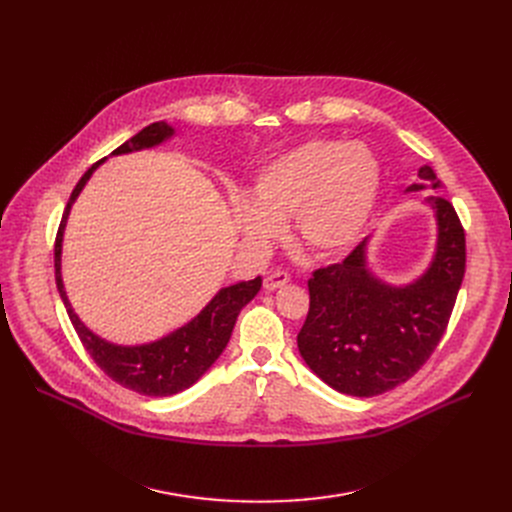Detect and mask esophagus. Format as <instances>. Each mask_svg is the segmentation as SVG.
<instances>
[{
    "instance_id": "obj_1",
    "label": "esophagus",
    "mask_w": 512,
    "mask_h": 512,
    "mask_svg": "<svg viewBox=\"0 0 512 512\" xmlns=\"http://www.w3.org/2000/svg\"><path fill=\"white\" fill-rule=\"evenodd\" d=\"M288 282H290V276L286 272H274L265 278L263 286H265V290H278V288L286 286Z\"/></svg>"
}]
</instances>
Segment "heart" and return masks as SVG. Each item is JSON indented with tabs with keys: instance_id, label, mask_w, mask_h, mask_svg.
I'll return each mask as SVG.
<instances>
[{
	"instance_id": "1",
	"label": "heart",
	"mask_w": 512,
	"mask_h": 512,
	"mask_svg": "<svg viewBox=\"0 0 512 512\" xmlns=\"http://www.w3.org/2000/svg\"><path fill=\"white\" fill-rule=\"evenodd\" d=\"M382 164L365 143L307 141L257 174L251 201L236 207V224L251 247L265 249L294 222L313 257H338L367 232L380 201Z\"/></svg>"
}]
</instances>
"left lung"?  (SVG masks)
Segmentation results:
<instances>
[{"label": "left lung", "mask_w": 512, "mask_h": 512, "mask_svg": "<svg viewBox=\"0 0 512 512\" xmlns=\"http://www.w3.org/2000/svg\"><path fill=\"white\" fill-rule=\"evenodd\" d=\"M419 178L407 193L442 188L429 166ZM425 205L436 218V249L415 280L392 284L371 270L373 236L309 280L299 353L321 382L342 394L369 398L405 384L444 336L465 276V230L446 199L432 193Z\"/></svg>", "instance_id": "obj_1"}]
</instances>
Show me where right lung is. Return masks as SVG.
<instances>
[{
  "label": "right lung",
  "mask_w": 512,
  "mask_h": 512,
  "mask_svg": "<svg viewBox=\"0 0 512 512\" xmlns=\"http://www.w3.org/2000/svg\"><path fill=\"white\" fill-rule=\"evenodd\" d=\"M174 137V126L164 120L153 122L134 134L130 141L122 143L116 151H112V155L153 149ZM103 161L105 159L97 161L78 180L66 205L56 238V284L80 342H83V346L87 348L93 361L103 369V373L110 375L120 386L139 394L172 396L199 382L209 371V367L220 359L232 336L240 309L251 303L261 290V276H257L255 280L236 282L232 286L220 288L215 292V297L193 319H188L184 326L157 340L145 344H116L95 334L91 328L85 326V321L76 315L72 303L68 301L62 280V247L70 209Z\"/></svg>",
  "instance_id": "right-lung-1"
}]
</instances>
